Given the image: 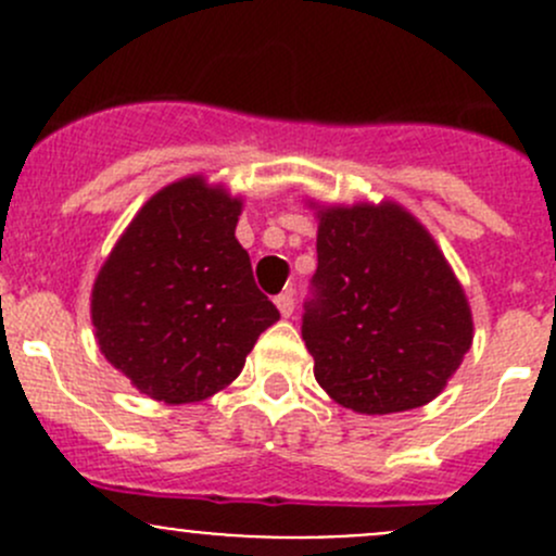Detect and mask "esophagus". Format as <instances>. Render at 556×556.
<instances>
[{"instance_id": "1", "label": "esophagus", "mask_w": 556, "mask_h": 556, "mask_svg": "<svg viewBox=\"0 0 556 556\" xmlns=\"http://www.w3.org/2000/svg\"><path fill=\"white\" fill-rule=\"evenodd\" d=\"M274 304H277V309H279V314H282V317H290V314H293V309H295V299H293V293H290V290L279 293L277 299H274Z\"/></svg>"}]
</instances>
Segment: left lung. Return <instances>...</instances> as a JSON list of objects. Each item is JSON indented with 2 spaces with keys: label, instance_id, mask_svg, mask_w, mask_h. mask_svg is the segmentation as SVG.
<instances>
[{
  "label": "left lung",
  "instance_id": "8db88e82",
  "mask_svg": "<svg viewBox=\"0 0 556 556\" xmlns=\"http://www.w3.org/2000/svg\"><path fill=\"white\" fill-rule=\"evenodd\" d=\"M301 336L319 387L357 414L433 401L473 341L463 285L395 201L323 206Z\"/></svg>",
  "mask_w": 556,
  "mask_h": 556
}]
</instances>
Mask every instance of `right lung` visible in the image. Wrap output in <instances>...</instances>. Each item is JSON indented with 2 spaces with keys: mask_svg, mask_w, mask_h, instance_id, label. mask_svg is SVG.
Wrapping results in <instances>:
<instances>
[{
  "mask_svg": "<svg viewBox=\"0 0 556 556\" xmlns=\"http://www.w3.org/2000/svg\"><path fill=\"white\" fill-rule=\"evenodd\" d=\"M242 199L204 177L161 188L104 261L91 293L99 350L164 403L215 395L279 319L237 242Z\"/></svg>",
  "mask_w": 556,
  "mask_h": 556,
  "instance_id": "1",
  "label": "right lung"
}]
</instances>
